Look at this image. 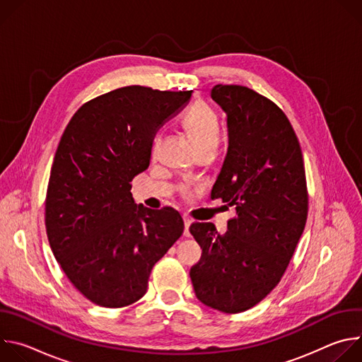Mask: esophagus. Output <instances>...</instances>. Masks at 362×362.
Listing matches in <instances>:
<instances>
[{"mask_svg": "<svg viewBox=\"0 0 362 362\" xmlns=\"http://www.w3.org/2000/svg\"><path fill=\"white\" fill-rule=\"evenodd\" d=\"M183 222H185V236H189V226L192 225V219H189L187 216H183Z\"/></svg>", "mask_w": 362, "mask_h": 362, "instance_id": "1", "label": "esophagus"}]
</instances>
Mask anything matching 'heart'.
<instances>
[{
  "label": "heart",
  "mask_w": 362,
  "mask_h": 362,
  "mask_svg": "<svg viewBox=\"0 0 362 362\" xmlns=\"http://www.w3.org/2000/svg\"><path fill=\"white\" fill-rule=\"evenodd\" d=\"M183 126L199 150L215 147L219 136V117L208 103L197 101L196 105H193L183 119ZM156 144L158 141H154L153 153L156 151ZM180 193L183 197L190 194L186 187H182Z\"/></svg>",
  "instance_id": "b5f03b06"
}]
</instances>
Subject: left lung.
<instances>
[{"instance_id": "8db88e82", "label": "left lung", "mask_w": 362, "mask_h": 362, "mask_svg": "<svg viewBox=\"0 0 362 362\" xmlns=\"http://www.w3.org/2000/svg\"><path fill=\"white\" fill-rule=\"evenodd\" d=\"M212 98L228 116L229 147L212 199L235 206L225 235L211 222L189 230L202 247L190 269L197 299L238 314L259 303L284 276L308 218L299 140L286 115L243 86L218 84Z\"/></svg>"}]
</instances>
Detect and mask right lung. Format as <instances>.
Instances as JSON below:
<instances>
[{
  "label": "right lung",
  "mask_w": 362,
  "mask_h": 362,
  "mask_svg": "<svg viewBox=\"0 0 362 362\" xmlns=\"http://www.w3.org/2000/svg\"><path fill=\"white\" fill-rule=\"evenodd\" d=\"M190 95L116 88L84 103L60 139L45 194L47 238L66 276L95 305L139 300L154 264L183 233L177 211L137 206L130 189L148 168L158 130Z\"/></svg>",
  "instance_id": "1"
}]
</instances>
